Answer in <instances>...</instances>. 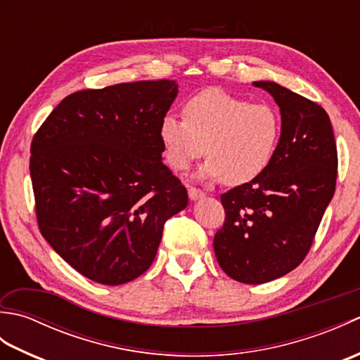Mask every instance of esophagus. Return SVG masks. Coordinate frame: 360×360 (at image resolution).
<instances>
[{"label": "esophagus", "instance_id": "1", "mask_svg": "<svg viewBox=\"0 0 360 360\" xmlns=\"http://www.w3.org/2000/svg\"><path fill=\"white\" fill-rule=\"evenodd\" d=\"M188 196L192 201H198V200H201V198H204L205 193L202 192V190L196 188V187H188Z\"/></svg>", "mask_w": 360, "mask_h": 360}]
</instances>
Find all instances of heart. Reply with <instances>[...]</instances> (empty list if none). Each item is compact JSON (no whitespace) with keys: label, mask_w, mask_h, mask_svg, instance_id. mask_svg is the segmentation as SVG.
<instances>
[{"label":"heart","mask_w":360,"mask_h":360,"mask_svg":"<svg viewBox=\"0 0 360 360\" xmlns=\"http://www.w3.org/2000/svg\"><path fill=\"white\" fill-rule=\"evenodd\" d=\"M160 120L159 139L167 164L184 172L204 155L209 156L200 178L241 186L262 174L277 150L280 119L269 105L250 103L219 88L192 96L182 108Z\"/></svg>","instance_id":"heart-1"}]
</instances>
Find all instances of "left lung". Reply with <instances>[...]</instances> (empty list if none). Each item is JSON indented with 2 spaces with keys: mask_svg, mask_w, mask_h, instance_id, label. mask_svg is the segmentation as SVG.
Returning <instances> with one entry per match:
<instances>
[{
  "mask_svg": "<svg viewBox=\"0 0 360 360\" xmlns=\"http://www.w3.org/2000/svg\"><path fill=\"white\" fill-rule=\"evenodd\" d=\"M277 102L281 134L266 170L221 195L224 226L213 240L229 277L262 285L286 275L309 252L338 179V148L322 106L274 82H254Z\"/></svg>",
  "mask_w": 360,
  "mask_h": 360,
  "instance_id": "obj_1",
  "label": "left lung"
}]
</instances>
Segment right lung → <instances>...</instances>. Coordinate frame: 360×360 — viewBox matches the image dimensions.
Listing matches in <instances>:
<instances>
[{"label":"right lung","instance_id":"right-lung-1","mask_svg":"<svg viewBox=\"0 0 360 360\" xmlns=\"http://www.w3.org/2000/svg\"><path fill=\"white\" fill-rule=\"evenodd\" d=\"M174 80L83 89L65 97L30 143L40 232L86 278L117 286L151 266L165 221L187 207L162 162L160 120Z\"/></svg>","mask_w":360,"mask_h":360}]
</instances>
